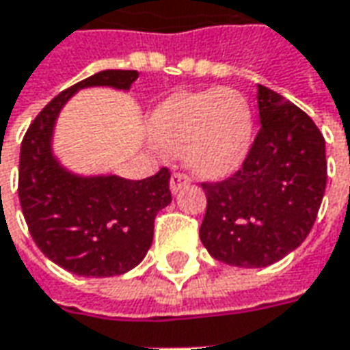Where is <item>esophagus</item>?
Instances as JSON below:
<instances>
[{"instance_id": "obj_1", "label": "esophagus", "mask_w": 350, "mask_h": 350, "mask_svg": "<svg viewBox=\"0 0 350 350\" xmlns=\"http://www.w3.org/2000/svg\"><path fill=\"white\" fill-rule=\"evenodd\" d=\"M189 176L182 174V172H174L172 178H170V189H172V193H178L180 189H184V187L189 186Z\"/></svg>"}]
</instances>
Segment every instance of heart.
<instances>
[{"label":"heart","mask_w":350,"mask_h":350,"mask_svg":"<svg viewBox=\"0 0 350 350\" xmlns=\"http://www.w3.org/2000/svg\"><path fill=\"white\" fill-rule=\"evenodd\" d=\"M151 129L164 152L184 157L196 174L219 178L244 161L254 120L244 96L215 87L168 98L157 108Z\"/></svg>","instance_id":"1"}]
</instances>
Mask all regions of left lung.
<instances>
[{
    "mask_svg": "<svg viewBox=\"0 0 350 350\" xmlns=\"http://www.w3.org/2000/svg\"><path fill=\"white\" fill-rule=\"evenodd\" d=\"M258 108L261 127L242 168L201 184L203 246L226 265L250 269L271 265L306 240L327 182L325 139L312 118L263 85Z\"/></svg>",
    "mask_w": 350,
    "mask_h": 350,
    "instance_id": "left-lung-1",
    "label": "left lung"
}]
</instances>
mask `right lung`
Segmentation results:
<instances>
[{"label":"right lung","mask_w":350,"mask_h":350,"mask_svg":"<svg viewBox=\"0 0 350 350\" xmlns=\"http://www.w3.org/2000/svg\"><path fill=\"white\" fill-rule=\"evenodd\" d=\"M137 71L106 69L59 92L34 118L21 143L18 201L44 256L81 277H114L141 263L157 213L170 201V172L145 180L71 174L52 152L55 118L85 87L127 91Z\"/></svg>","instance_id":"right-lung-1"}]
</instances>
